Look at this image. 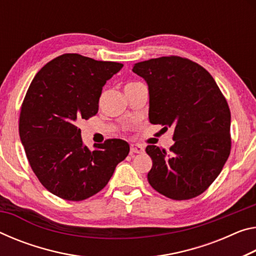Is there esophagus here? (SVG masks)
Masks as SVG:
<instances>
[{
    "mask_svg": "<svg viewBox=\"0 0 256 256\" xmlns=\"http://www.w3.org/2000/svg\"><path fill=\"white\" fill-rule=\"evenodd\" d=\"M130 150H131V154H142L144 149L140 144H131L130 146Z\"/></svg>",
    "mask_w": 256,
    "mask_h": 256,
    "instance_id": "1",
    "label": "esophagus"
}]
</instances>
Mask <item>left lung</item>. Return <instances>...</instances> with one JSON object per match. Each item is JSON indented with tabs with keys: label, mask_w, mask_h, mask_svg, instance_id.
Segmentation results:
<instances>
[{
	"label": "left lung",
	"mask_w": 256,
	"mask_h": 256,
	"mask_svg": "<svg viewBox=\"0 0 256 256\" xmlns=\"http://www.w3.org/2000/svg\"><path fill=\"white\" fill-rule=\"evenodd\" d=\"M149 91V122L174 128L170 152L147 146L150 186L176 200L204 192L220 174L231 147L228 104L210 72L180 56L133 64Z\"/></svg>",
	"instance_id": "8db88e82"
}]
</instances>
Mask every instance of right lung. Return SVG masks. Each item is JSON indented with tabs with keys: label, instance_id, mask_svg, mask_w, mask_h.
<instances>
[{
	"label": "right lung",
	"instance_id": "obj_1",
	"mask_svg": "<svg viewBox=\"0 0 256 256\" xmlns=\"http://www.w3.org/2000/svg\"><path fill=\"white\" fill-rule=\"evenodd\" d=\"M123 64L66 54L34 77L22 102L20 140L36 176L62 200H86L104 189L128 155L120 139L85 146L78 123L96 115L104 85Z\"/></svg>",
	"mask_w": 256,
	"mask_h": 256
}]
</instances>
